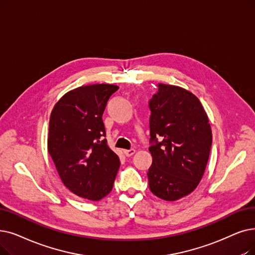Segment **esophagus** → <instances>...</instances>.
Returning <instances> with one entry per match:
<instances>
[{"label":"esophagus","mask_w":255,"mask_h":255,"mask_svg":"<svg viewBox=\"0 0 255 255\" xmlns=\"http://www.w3.org/2000/svg\"><path fill=\"white\" fill-rule=\"evenodd\" d=\"M135 153V150L134 149H130V150H124V154H125V156H127V157H130V156H132V155H133Z\"/></svg>","instance_id":"obj_1"}]
</instances>
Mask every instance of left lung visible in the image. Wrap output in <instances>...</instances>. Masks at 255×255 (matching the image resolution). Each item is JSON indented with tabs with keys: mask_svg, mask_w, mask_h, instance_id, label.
<instances>
[{
	"mask_svg": "<svg viewBox=\"0 0 255 255\" xmlns=\"http://www.w3.org/2000/svg\"><path fill=\"white\" fill-rule=\"evenodd\" d=\"M149 107L150 191L165 201L179 200L196 189L204 174L213 140L208 117L193 93L171 84L158 83Z\"/></svg>",
	"mask_w": 255,
	"mask_h": 255,
	"instance_id": "8db88e82",
	"label": "left lung"
}]
</instances>
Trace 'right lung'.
Returning a JSON list of instances; mask_svg holds the SVG:
<instances>
[{"instance_id":"right-lung-1","label":"right lung","mask_w":255,"mask_h":255,"mask_svg":"<svg viewBox=\"0 0 255 255\" xmlns=\"http://www.w3.org/2000/svg\"><path fill=\"white\" fill-rule=\"evenodd\" d=\"M115 84H92L64 94L50 117L48 152L62 183L78 197L99 201L113 190L120 168L107 146L102 116Z\"/></svg>"}]
</instances>
